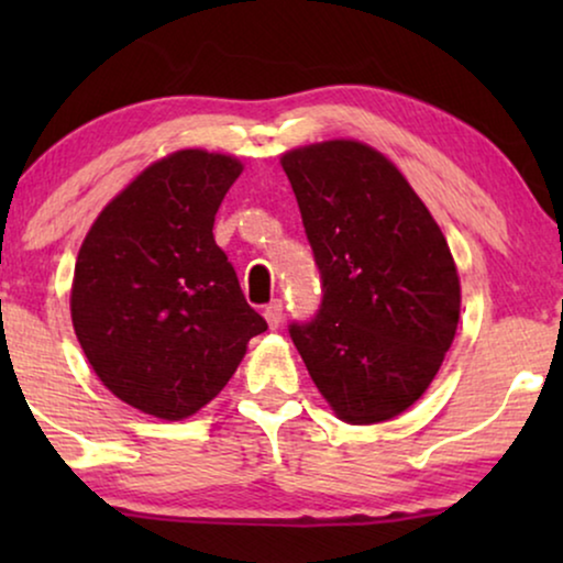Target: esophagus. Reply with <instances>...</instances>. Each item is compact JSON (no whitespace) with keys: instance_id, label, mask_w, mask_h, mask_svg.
Segmentation results:
<instances>
[{"instance_id":"esophagus-1","label":"esophagus","mask_w":563,"mask_h":563,"mask_svg":"<svg viewBox=\"0 0 563 563\" xmlns=\"http://www.w3.org/2000/svg\"><path fill=\"white\" fill-rule=\"evenodd\" d=\"M264 318L272 328H279V322L284 318V302H282V299H272V302L264 307Z\"/></svg>"}]
</instances>
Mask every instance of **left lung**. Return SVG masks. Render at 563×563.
<instances>
[{"mask_svg":"<svg viewBox=\"0 0 563 563\" xmlns=\"http://www.w3.org/2000/svg\"><path fill=\"white\" fill-rule=\"evenodd\" d=\"M282 166L322 287L291 341L338 418H395L430 387L456 335L449 243L405 176L364 143H314Z\"/></svg>","mask_w":563,"mask_h":563,"instance_id":"obj_1","label":"left lung"}]
</instances>
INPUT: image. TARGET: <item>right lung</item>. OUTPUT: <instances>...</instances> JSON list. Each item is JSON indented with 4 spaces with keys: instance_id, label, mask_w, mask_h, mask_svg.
<instances>
[{
    "instance_id": "obj_1",
    "label": "right lung",
    "mask_w": 563,
    "mask_h": 563,
    "mask_svg": "<svg viewBox=\"0 0 563 563\" xmlns=\"http://www.w3.org/2000/svg\"><path fill=\"white\" fill-rule=\"evenodd\" d=\"M241 172L207 151L158 161L104 207L76 258L71 318L91 368L114 397L161 420L218 397L268 328L212 235Z\"/></svg>"
}]
</instances>
